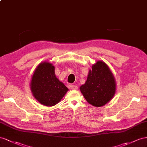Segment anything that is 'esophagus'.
<instances>
[{"label": "esophagus", "instance_id": "34e87169", "mask_svg": "<svg viewBox=\"0 0 147 147\" xmlns=\"http://www.w3.org/2000/svg\"><path fill=\"white\" fill-rule=\"evenodd\" d=\"M70 88L72 90H77L78 89V87L76 85H73V84H71L70 85Z\"/></svg>", "mask_w": 147, "mask_h": 147}]
</instances>
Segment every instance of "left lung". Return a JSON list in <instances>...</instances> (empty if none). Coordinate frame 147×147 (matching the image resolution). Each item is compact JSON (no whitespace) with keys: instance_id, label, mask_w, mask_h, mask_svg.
Segmentation results:
<instances>
[{"instance_id":"8db88e82","label":"left lung","mask_w":147,"mask_h":147,"mask_svg":"<svg viewBox=\"0 0 147 147\" xmlns=\"http://www.w3.org/2000/svg\"><path fill=\"white\" fill-rule=\"evenodd\" d=\"M80 90L87 102L94 107H102L110 101L115 94L116 82L105 63L98 61L92 65Z\"/></svg>"}]
</instances>
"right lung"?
<instances>
[{"mask_svg":"<svg viewBox=\"0 0 147 147\" xmlns=\"http://www.w3.org/2000/svg\"><path fill=\"white\" fill-rule=\"evenodd\" d=\"M30 88L37 101L47 107L59 103L68 90L56 77L55 67L45 61L37 66L31 78Z\"/></svg>","mask_w":147,"mask_h":147,"instance_id":"right-lung-1","label":"right lung"}]
</instances>
